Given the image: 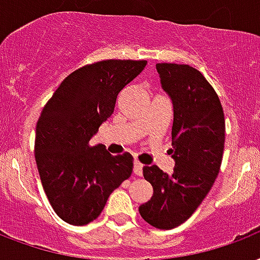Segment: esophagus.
Returning a JSON list of instances; mask_svg holds the SVG:
<instances>
[{
  "label": "esophagus",
  "instance_id": "34e87169",
  "mask_svg": "<svg viewBox=\"0 0 260 260\" xmlns=\"http://www.w3.org/2000/svg\"><path fill=\"white\" fill-rule=\"evenodd\" d=\"M134 174L136 176H142V174H143V165L140 164L138 159H135V162H134Z\"/></svg>",
  "mask_w": 260,
  "mask_h": 260
}]
</instances>
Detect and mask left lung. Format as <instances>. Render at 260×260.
Wrapping results in <instances>:
<instances>
[{"mask_svg": "<svg viewBox=\"0 0 260 260\" xmlns=\"http://www.w3.org/2000/svg\"><path fill=\"white\" fill-rule=\"evenodd\" d=\"M161 86L174 105L172 174L146 165L153 196L139 213L153 228L169 230L193 215L215 183L224 149V114L218 93L197 69L158 63Z\"/></svg>", "mask_w": 260, "mask_h": 260, "instance_id": "1", "label": "left lung"}]
</instances>
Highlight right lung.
<instances>
[{
  "label": "right lung",
  "instance_id": "add662e5",
  "mask_svg": "<svg viewBox=\"0 0 260 260\" xmlns=\"http://www.w3.org/2000/svg\"><path fill=\"white\" fill-rule=\"evenodd\" d=\"M146 60H102L67 76L42 109L36 128V162L56 215L76 226L95 220L134 168L129 153L111 155L91 139L114 111L117 96Z\"/></svg>",
  "mask_w": 260,
  "mask_h": 260
}]
</instances>
